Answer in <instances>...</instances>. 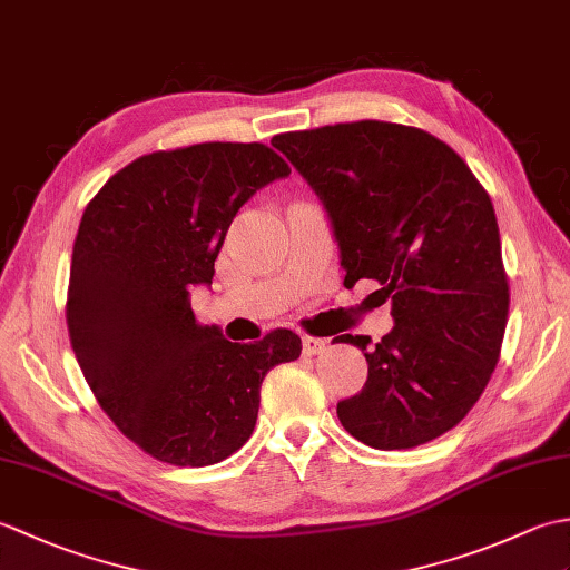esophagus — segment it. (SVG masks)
I'll list each match as a JSON object with an SVG mask.
<instances>
[{
  "mask_svg": "<svg viewBox=\"0 0 570 570\" xmlns=\"http://www.w3.org/2000/svg\"><path fill=\"white\" fill-rule=\"evenodd\" d=\"M325 345H328V341H323V337H316V335H304V355H318L325 350Z\"/></svg>",
  "mask_w": 570,
  "mask_h": 570,
  "instance_id": "esophagus-1",
  "label": "esophagus"
}]
</instances>
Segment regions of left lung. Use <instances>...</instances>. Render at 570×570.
I'll use <instances>...</instances> for the list:
<instances>
[{
    "label": "left lung",
    "mask_w": 570,
    "mask_h": 570,
    "mask_svg": "<svg viewBox=\"0 0 570 570\" xmlns=\"http://www.w3.org/2000/svg\"><path fill=\"white\" fill-rule=\"evenodd\" d=\"M318 193L345 286L374 278L394 328L365 350L367 382L337 402L350 435L380 451L439 439L475 406L500 360L510 284L492 200L468 164L419 127L360 119L272 139Z\"/></svg>",
    "instance_id": "1"
}]
</instances>
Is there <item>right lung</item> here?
<instances>
[{
    "instance_id": "right-lung-1",
    "label": "right lung",
    "mask_w": 570,
    "mask_h": 570,
    "mask_svg": "<svg viewBox=\"0 0 570 570\" xmlns=\"http://www.w3.org/2000/svg\"><path fill=\"white\" fill-rule=\"evenodd\" d=\"M292 174L266 144L205 141L139 156L82 213L66 321L85 382L144 453L180 468L220 463L254 431L259 386L301 355L276 328L229 343L196 321L193 284H210L237 210Z\"/></svg>"
}]
</instances>
